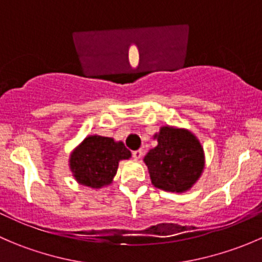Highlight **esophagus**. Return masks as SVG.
<instances>
[{"label":"esophagus","mask_w":262,"mask_h":262,"mask_svg":"<svg viewBox=\"0 0 262 262\" xmlns=\"http://www.w3.org/2000/svg\"><path fill=\"white\" fill-rule=\"evenodd\" d=\"M132 156H133L134 160H139V158L143 156V152H142V149H137V150H133L132 152Z\"/></svg>","instance_id":"esophagus-1"}]
</instances>
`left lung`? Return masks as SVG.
I'll return each mask as SVG.
<instances>
[{
    "instance_id": "obj_1",
    "label": "left lung",
    "mask_w": 262,
    "mask_h": 262,
    "mask_svg": "<svg viewBox=\"0 0 262 262\" xmlns=\"http://www.w3.org/2000/svg\"><path fill=\"white\" fill-rule=\"evenodd\" d=\"M158 144L144 157L152 184L166 191L184 192L199 179L204 155L196 137L185 129L163 126Z\"/></svg>"
}]
</instances>
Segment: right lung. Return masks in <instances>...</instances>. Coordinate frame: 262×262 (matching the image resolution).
Returning a JSON list of instances; mask_svg holds the SVG:
<instances>
[{
    "instance_id": "add662e5",
    "label": "right lung",
    "mask_w": 262,
    "mask_h": 262,
    "mask_svg": "<svg viewBox=\"0 0 262 262\" xmlns=\"http://www.w3.org/2000/svg\"><path fill=\"white\" fill-rule=\"evenodd\" d=\"M130 150L121 142L100 136L87 137L72 153L71 170L80 184L101 187L113 181L120 160H128Z\"/></svg>"
}]
</instances>
